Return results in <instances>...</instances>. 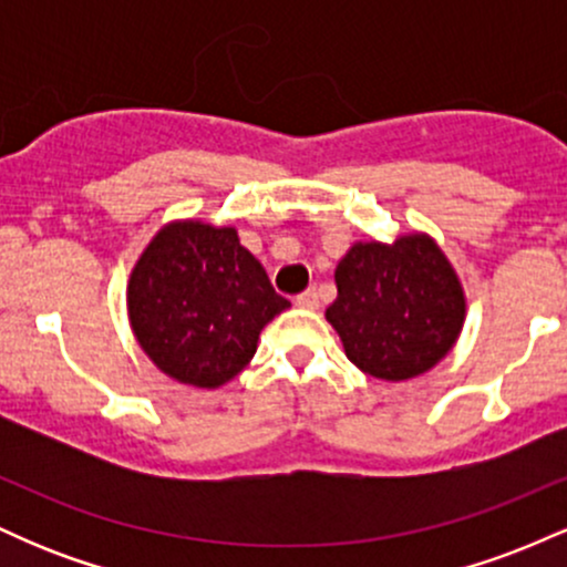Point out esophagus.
<instances>
[{"label":"esophagus","mask_w":567,"mask_h":567,"mask_svg":"<svg viewBox=\"0 0 567 567\" xmlns=\"http://www.w3.org/2000/svg\"><path fill=\"white\" fill-rule=\"evenodd\" d=\"M296 306H301V309H317L320 306V296H317L315 288L303 290L301 296H296Z\"/></svg>","instance_id":"34e87169"}]
</instances>
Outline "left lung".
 <instances>
[{
    "label": "left lung",
    "mask_w": 567,
    "mask_h": 567,
    "mask_svg": "<svg viewBox=\"0 0 567 567\" xmlns=\"http://www.w3.org/2000/svg\"><path fill=\"white\" fill-rule=\"evenodd\" d=\"M336 288L324 317L349 360L373 379L426 373L464 328V288L429 234L354 243L336 266Z\"/></svg>",
    "instance_id": "left-lung-1"
}]
</instances>
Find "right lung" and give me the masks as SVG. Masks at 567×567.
Masks as SVG:
<instances>
[{
  "label": "right lung",
  "mask_w": 567,
  "mask_h": 567,
  "mask_svg": "<svg viewBox=\"0 0 567 567\" xmlns=\"http://www.w3.org/2000/svg\"><path fill=\"white\" fill-rule=\"evenodd\" d=\"M290 306L237 229L173 220L127 282L130 328L162 373L218 389L252 360L258 336Z\"/></svg>",
  "instance_id": "right-lung-1"
}]
</instances>
